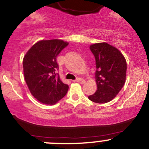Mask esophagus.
<instances>
[{"instance_id": "obj_1", "label": "esophagus", "mask_w": 149, "mask_h": 149, "mask_svg": "<svg viewBox=\"0 0 149 149\" xmlns=\"http://www.w3.org/2000/svg\"><path fill=\"white\" fill-rule=\"evenodd\" d=\"M74 82H79V83L83 84L85 83V80L84 79H82V78H77V79H76L75 80H74Z\"/></svg>"}]
</instances>
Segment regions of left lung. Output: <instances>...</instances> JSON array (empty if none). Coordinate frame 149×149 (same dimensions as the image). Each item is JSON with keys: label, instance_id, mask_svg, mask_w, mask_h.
<instances>
[{"label": "left lung", "instance_id": "8db88e82", "mask_svg": "<svg viewBox=\"0 0 149 149\" xmlns=\"http://www.w3.org/2000/svg\"><path fill=\"white\" fill-rule=\"evenodd\" d=\"M90 49L95 59L97 91L88 98L98 104L109 102L124 86L126 60L117 48L107 42L93 44Z\"/></svg>", "mask_w": 149, "mask_h": 149}]
</instances>
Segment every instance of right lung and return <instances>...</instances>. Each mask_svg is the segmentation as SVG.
Instances as JSON below:
<instances>
[{"label": "right lung", "instance_id": "add662e5", "mask_svg": "<svg viewBox=\"0 0 149 149\" xmlns=\"http://www.w3.org/2000/svg\"><path fill=\"white\" fill-rule=\"evenodd\" d=\"M68 42L45 40L36 42L23 59L26 83L32 95L44 104L54 105L65 96L69 86L60 79L56 57Z\"/></svg>", "mask_w": 149, "mask_h": 149}]
</instances>
